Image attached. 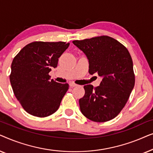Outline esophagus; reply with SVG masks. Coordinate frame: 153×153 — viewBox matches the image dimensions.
<instances>
[{"label":"esophagus","instance_id":"34e87169","mask_svg":"<svg viewBox=\"0 0 153 153\" xmlns=\"http://www.w3.org/2000/svg\"><path fill=\"white\" fill-rule=\"evenodd\" d=\"M77 84H76V83H70V86L71 87V88H73V87H76V86H77Z\"/></svg>","mask_w":153,"mask_h":153}]
</instances>
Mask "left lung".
<instances>
[{"mask_svg":"<svg viewBox=\"0 0 153 153\" xmlns=\"http://www.w3.org/2000/svg\"><path fill=\"white\" fill-rule=\"evenodd\" d=\"M87 56L89 73H97L99 86L84 85L79 99L83 116L94 122H106L124 108L134 86L135 76L130 53L124 45L106 35L72 42Z\"/></svg>","mask_w":153,"mask_h":153,"instance_id":"left-lung-1","label":"left lung"}]
</instances>
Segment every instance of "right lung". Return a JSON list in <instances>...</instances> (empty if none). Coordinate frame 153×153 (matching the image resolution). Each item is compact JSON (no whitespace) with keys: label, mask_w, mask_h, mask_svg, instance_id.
Returning <instances> with one entry per match:
<instances>
[{"label":"right lung","mask_w":153,"mask_h":153,"mask_svg":"<svg viewBox=\"0 0 153 153\" xmlns=\"http://www.w3.org/2000/svg\"><path fill=\"white\" fill-rule=\"evenodd\" d=\"M70 43L33 42L25 46L14 58L10 80L14 94L27 113L44 118L59 108L69 88L68 83L50 79L52 68Z\"/></svg>","instance_id":"obj_1"}]
</instances>
